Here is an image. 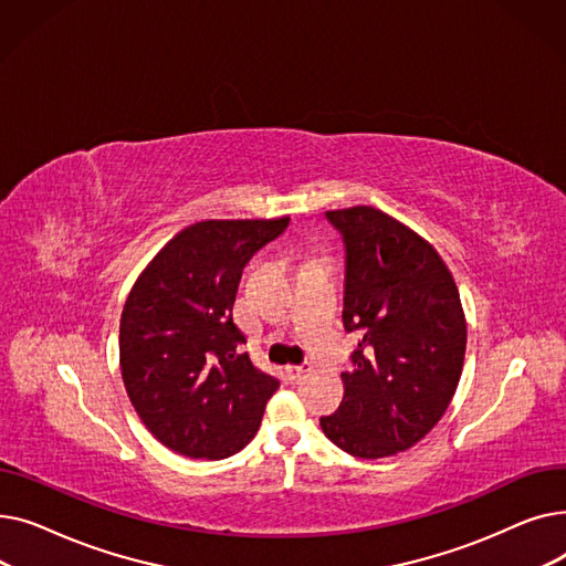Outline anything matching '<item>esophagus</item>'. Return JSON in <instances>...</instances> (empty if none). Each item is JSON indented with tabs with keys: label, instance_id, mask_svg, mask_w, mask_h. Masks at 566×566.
I'll return each mask as SVG.
<instances>
[{
	"label": "esophagus",
	"instance_id": "34e87169",
	"mask_svg": "<svg viewBox=\"0 0 566 566\" xmlns=\"http://www.w3.org/2000/svg\"><path fill=\"white\" fill-rule=\"evenodd\" d=\"M307 371H310V367H307V365H301V367L289 365V367H286V376H289V380H301Z\"/></svg>",
	"mask_w": 566,
	"mask_h": 566
}]
</instances>
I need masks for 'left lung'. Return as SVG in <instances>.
Here are the masks:
<instances>
[{"mask_svg": "<svg viewBox=\"0 0 566 566\" xmlns=\"http://www.w3.org/2000/svg\"><path fill=\"white\" fill-rule=\"evenodd\" d=\"M325 218L346 245L344 328L358 350L321 429L346 454L392 457L420 442L457 392L468 339L459 289L433 245L378 208Z\"/></svg>", "mask_w": 566, "mask_h": 566, "instance_id": "left-lung-1", "label": "left lung"}]
</instances>
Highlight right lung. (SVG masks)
Segmentation results:
<instances>
[{
	"instance_id": "obj_1",
	"label": "right lung",
	"mask_w": 566,
	"mask_h": 566,
	"mask_svg": "<svg viewBox=\"0 0 566 566\" xmlns=\"http://www.w3.org/2000/svg\"><path fill=\"white\" fill-rule=\"evenodd\" d=\"M286 227V216L195 222L128 293L118 328L126 392L144 427L176 454L216 461L241 452L280 388L243 353L233 301L245 263Z\"/></svg>"
}]
</instances>
